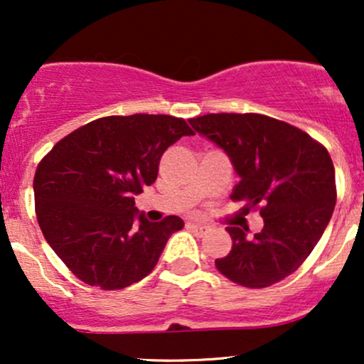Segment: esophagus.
Wrapping results in <instances>:
<instances>
[{"label": "esophagus", "instance_id": "obj_1", "mask_svg": "<svg viewBox=\"0 0 364 364\" xmlns=\"http://www.w3.org/2000/svg\"><path fill=\"white\" fill-rule=\"evenodd\" d=\"M190 228L193 229L195 232H198V235H205V232L208 231V225L200 224V223H190Z\"/></svg>", "mask_w": 364, "mask_h": 364}]
</instances>
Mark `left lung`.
Segmentation results:
<instances>
[{"label": "left lung", "instance_id": "8db88e82", "mask_svg": "<svg viewBox=\"0 0 364 364\" xmlns=\"http://www.w3.org/2000/svg\"><path fill=\"white\" fill-rule=\"evenodd\" d=\"M196 132L231 157L241 181L231 198L260 210L263 229L246 237L229 225L228 257L217 258L224 277L260 289L301 267L323 235L337 200L328 150L306 132L258 112H219L190 119Z\"/></svg>", "mask_w": 364, "mask_h": 364}]
</instances>
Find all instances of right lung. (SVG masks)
<instances>
[{"label":"right lung","instance_id":"add662e5","mask_svg":"<svg viewBox=\"0 0 364 364\" xmlns=\"http://www.w3.org/2000/svg\"><path fill=\"white\" fill-rule=\"evenodd\" d=\"M195 135L168 114L106 116L77 128L39 162L36 215L54 253L75 277L104 291L123 289L152 272L178 215L149 223L133 196L157 179L166 149Z\"/></svg>","mask_w":364,"mask_h":364}]
</instances>
